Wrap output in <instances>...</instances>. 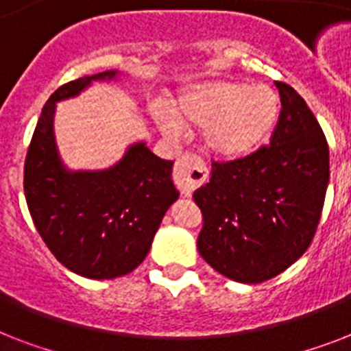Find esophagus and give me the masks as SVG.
Masks as SVG:
<instances>
[{
	"instance_id": "1",
	"label": "esophagus",
	"mask_w": 351,
	"mask_h": 351,
	"mask_svg": "<svg viewBox=\"0 0 351 351\" xmlns=\"http://www.w3.org/2000/svg\"><path fill=\"white\" fill-rule=\"evenodd\" d=\"M175 184L178 191L184 197H191L193 191L198 186H202L206 178H208V167L200 156L191 153L182 154L180 158L176 160L175 173H173Z\"/></svg>"
}]
</instances>
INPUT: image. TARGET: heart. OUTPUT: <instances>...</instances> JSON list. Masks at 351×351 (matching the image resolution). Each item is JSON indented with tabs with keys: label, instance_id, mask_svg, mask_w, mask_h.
<instances>
[{
	"label": "heart",
	"instance_id": "heart-1",
	"mask_svg": "<svg viewBox=\"0 0 351 351\" xmlns=\"http://www.w3.org/2000/svg\"><path fill=\"white\" fill-rule=\"evenodd\" d=\"M175 116L154 114L165 134H180L182 125L206 127V145L215 154L242 158L269 138L280 117V98L267 85L209 82L182 93Z\"/></svg>",
	"mask_w": 351,
	"mask_h": 351
}]
</instances>
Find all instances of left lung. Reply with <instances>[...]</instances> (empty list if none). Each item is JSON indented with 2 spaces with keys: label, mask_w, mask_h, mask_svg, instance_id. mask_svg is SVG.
<instances>
[{
  "label": "left lung",
  "mask_w": 351,
  "mask_h": 351,
  "mask_svg": "<svg viewBox=\"0 0 351 351\" xmlns=\"http://www.w3.org/2000/svg\"><path fill=\"white\" fill-rule=\"evenodd\" d=\"M277 89L282 109L269 143L213 160L209 184L193 193L202 211L198 251L237 282L269 280L304 255L326 197V136L293 87L277 82Z\"/></svg>",
  "instance_id": "obj_1"
}]
</instances>
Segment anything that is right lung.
Segmentation results:
<instances>
[{
    "label": "right lung",
    "instance_id": "1",
    "mask_svg": "<svg viewBox=\"0 0 351 351\" xmlns=\"http://www.w3.org/2000/svg\"><path fill=\"white\" fill-rule=\"evenodd\" d=\"M114 76V71H104L52 93L23 169L27 206L47 247L67 269L98 280L121 277L142 264L165 211L178 198L173 162L158 158L145 143L132 145L120 164L100 173H69L58 158L56 101L78 95L93 80Z\"/></svg>",
    "mask_w": 351,
    "mask_h": 351
}]
</instances>
